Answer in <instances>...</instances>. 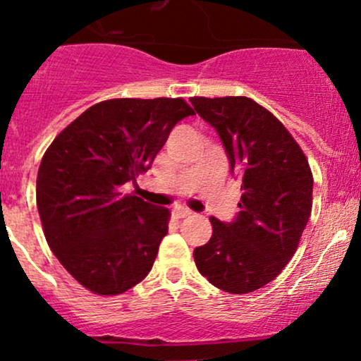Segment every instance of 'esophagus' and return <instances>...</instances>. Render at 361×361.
I'll use <instances>...</instances> for the list:
<instances>
[{
    "mask_svg": "<svg viewBox=\"0 0 361 361\" xmlns=\"http://www.w3.org/2000/svg\"><path fill=\"white\" fill-rule=\"evenodd\" d=\"M190 214H192V211L185 207H178L173 211V216L176 217V219H185V217H190Z\"/></svg>",
    "mask_w": 361,
    "mask_h": 361,
    "instance_id": "1",
    "label": "esophagus"
}]
</instances>
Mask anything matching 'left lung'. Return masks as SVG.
<instances>
[{"instance_id":"1","label":"left lung","mask_w":361,"mask_h":361,"mask_svg":"<svg viewBox=\"0 0 361 361\" xmlns=\"http://www.w3.org/2000/svg\"><path fill=\"white\" fill-rule=\"evenodd\" d=\"M190 102L219 135L243 192L231 223L211 217V240L193 250L197 269L226 293H252L281 274L298 248L312 212L310 166L283 123L253 99Z\"/></svg>"}]
</instances>
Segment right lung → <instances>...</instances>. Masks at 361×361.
Returning a JSON list of instances; mask_svg holds the SVG:
<instances>
[{
	"mask_svg": "<svg viewBox=\"0 0 361 361\" xmlns=\"http://www.w3.org/2000/svg\"><path fill=\"white\" fill-rule=\"evenodd\" d=\"M183 99H111L90 106L46 150L37 209L47 245L96 295H120L152 269L169 211L121 187L145 173L178 121Z\"/></svg>",
	"mask_w": 361,
	"mask_h": 361,
	"instance_id": "right-lung-1",
	"label": "right lung"
}]
</instances>
